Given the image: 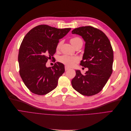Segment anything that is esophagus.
I'll return each mask as SVG.
<instances>
[{
  "label": "esophagus",
  "mask_w": 131,
  "mask_h": 131,
  "mask_svg": "<svg viewBox=\"0 0 131 131\" xmlns=\"http://www.w3.org/2000/svg\"><path fill=\"white\" fill-rule=\"evenodd\" d=\"M69 69H70V68H68V67H67V66H65V70H66V71H67V70H69Z\"/></svg>",
  "instance_id": "obj_1"
}]
</instances>
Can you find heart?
Returning a JSON list of instances; mask_svg holds the SVG:
<instances>
[{
    "label": "heart",
    "mask_w": 131,
    "mask_h": 131,
    "mask_svg": "<svg viewBox=\"0 0 131 131\" xmlns=\"http://www.w3.org/2000/svg\"><path fill=\"white\" fill-rule=\"evenodd\" d=\"M70 41L73 46L79 42H83L82 40L79 38V37H74V38H72L70 39ZM61 45V42H59L57 46V48L59 49ZM58 60L61 63L64 64L67 67H71L73 66L76 63L78 62L79 59L76 57H71V56L64 55L59 57Z\"/></svg>",
    "instance_id": "obj_1"
}]
</instances>
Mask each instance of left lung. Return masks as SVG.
I'll return each instance as SVG.
<instances>
[{
    "instance_id": "obj_1",
    "label": "left lung",
    "mask_w": 131,
    "mask_h": 131,
    "mask_svg": "<svg viewBox=\"0 0 131 131\" xmlns=\"http://www.w3.org/2000/svg\"><path fill=\"white\" fill-rule=\"evenodd\" d=\"M72 34L82 36L85 41L80 64L89 69L85 74L76 70V76L71 80L72 88L82 95H94L103 89L113 72V48L104 33L93 27L76 28Z\"/></svg>"
}]
</instances>
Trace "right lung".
<instances>
[{
  "label": "right lung",
  "instance_id": "add662e5",
  "mask_svg": "<svg viewBox=\"0 0 131 131\" xmlns=\"http://www.w3.org/2000/svg\"><path fill=\"white\" fill-rule=\"evenodd\" d=\"M70 30L42 24L25 36L18 52L19 72L25 85L34 94L45 95L57 88L59 77L65 71L64 66L58 62L47 68L46 63L53 58L60 39Z\"/></svg>",
  "mask_w": 131,
  "mask_h": 131
}]
</instances>
